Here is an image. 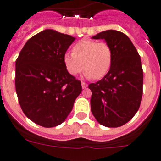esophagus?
<instances>
[{"label":"esophagus","mask_w":161,"mask_h":161,"mask_svg":"<svg viewBox=\"0 0 161 161\" xmlns=\"http://www.w3.org/2000/svg\"><path fill=\"white\" fill-rule=\"evenodd\" d=\"M81 86H82L83 88H86L87 87V84L85 82H81Z\"/></svg>","instance_id":"obj_1"}]
</instances>
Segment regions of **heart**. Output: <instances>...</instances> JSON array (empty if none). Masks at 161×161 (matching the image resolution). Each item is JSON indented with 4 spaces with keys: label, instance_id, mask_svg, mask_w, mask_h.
Segmentation results:
<instances>
[{
    "label": "heart",
    "instance_id": "1",
    "mask_svg": "<svg viewBox=\"0 0 161 161\" xmlns=\"http://www.w3.org/2000/svg\"><path fill=\"white\" fill-rule=\"evenodd\" d=\"M114 60V53L108 43L90 39H82L76 43L72 48V54L66 52L63 57L67 72L76 76L84 69L87 78L101 79L110 69Z\"/></svg>",
    "mask_w": 161,
    "mask_h": 161
}]
</instances>
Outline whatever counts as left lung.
Segmentation results:
<instances>
[{"instance_id": "left-lung-1", "label": "left lung", "mask_w": 161, "mask_h": 161, "mask_svg": "<svg viewBox=\"0 0 161 161\" xmlns=\"http://www.w3.org/2000/svg\"><path fill=\"white\" fill-rule=\"evenodd\" d=\"M93 39H104L112 47L114 60L102 80L92 83L91 109L103 126L117 128L128 123L139 109L142 96L141 58L131 40L122 32L106 30Z\"/></svg>"}]
</instances>
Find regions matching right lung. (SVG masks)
I'll use <instances>...</instances> for the list:
<instances>
[{"instance_id":"obj_1","label":"right lung","mask_w":161,"mask_h":161,"mask_svg":"<svg viewBox=\"0 0 161 161\" xmlns=\"http://www.w3.org/2000/svg\"><path fill=\"white\" fill-rule=\"evenodd\" d=\"M75 38L45 30L27 41L15 61V90L25 115L40 126L61 125L82 91L63 57Z\"/></svg>"}]
</instances>
